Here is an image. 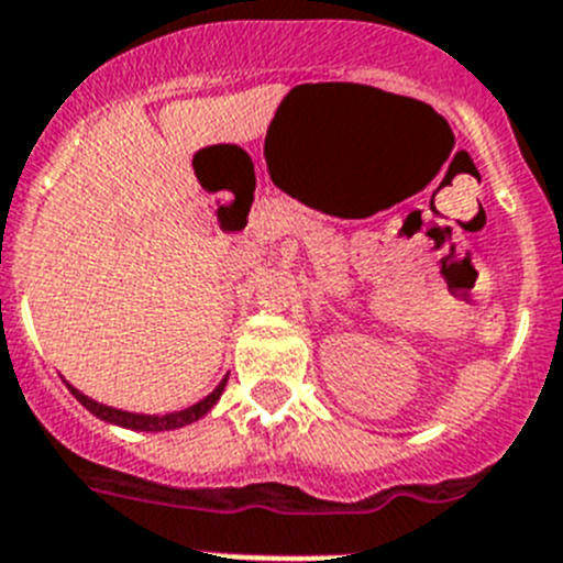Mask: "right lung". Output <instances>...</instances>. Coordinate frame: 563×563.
Here are the masks:
<instances>
[{"mask_svg": "<svg viewBox=\"0 0 563 563\" xmlns=\"http://www.w3.org/2000/svg\"><path fill=\"white\" fill-rule=\"evenodd\" d=\"M224 383H228V377H224V380L219 383V386L213 388L208 397H205V400H199L197 406L183 408V411H175V413H163V417H146V413L119 411V408H110V406H102V402L91 400V397H86V394L77 391L75 386H68V383L66 386H68V391L75 394L77 400H80L82 406L93 413V417L104 419V422H110V424H122V428H130V430H150V433H155V430H175V428H183V424H191V422H197V419H202L210 408L217 406L219 397H222Z\"/></svg>", "mask_w": 563, "mask_h": 563, "instance_id": "1", "label": "right lung"}]
</instances>
